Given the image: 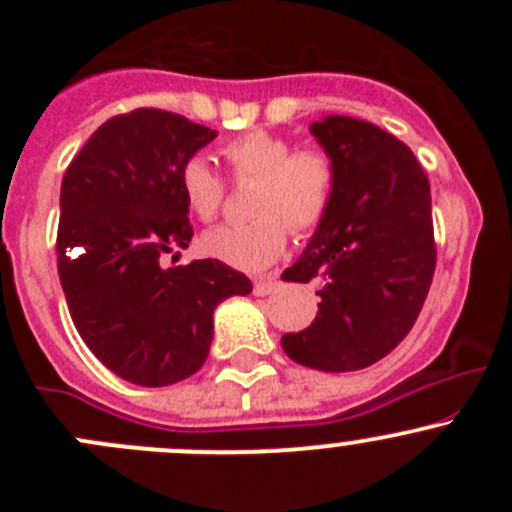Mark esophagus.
Listing matches in <instances>:
<instances>
[{
    "label": "esophagus",
    "mask_w": 512,
    "mask_h": 512,
    "mask_svg": "<svg viewBox=\"0 0 512 512\" xmlns=\"http://www.w3.org/2000/svg\"><path fill=\"white\" fill-rule=\"evenodd\" d=\"M277 287H280V280H277V275H267V277H260V280H255V294H257V297L272 294Z\"/></svg>",
    "instance_id": "obj_1"
}]
</instances>
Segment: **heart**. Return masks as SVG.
<instances>
[{"label": "heart", "instance_id": "b5f03b06", "mask_svg": "<svg viewBox=\"0 0 512 512\" xmlns=\"http://www.w3.org/2000/svg\"><path fill=\"white\" fill-rule=\"evenodd\" d=\"M223 156L237 180H257L252 213L242 225H220L200 240L215 260L240 270H265L285 252L289 228L314 230L334 203L337 165L324 151H297L292 141L267 131L232 138ZM180 188L188 208L200 220H213L225 198V183L213 165L195 156L180 168Z\"/></svg>", "mask_w": 512, "mask_h": 512}]
</instances>
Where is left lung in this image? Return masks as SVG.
<instances>
[{
    "label": "left lung",
    "mask_w": 512,
    "mask_h": 512,
    "mask_svg": "<svg viewBox=\"0 0 512 512\" xmlns=\"http://www.w3.org/2000/svg\"><path fill=\"white\" fill-rule=\"evenodd\" d=\"M337 165L327 218L285 282H319V312L282 337L292 361L356 371L411 332L436 270L431 185L409 146L369 121L327 116L309 126Z\"/></svg>",
    "instance_id": "1"
}]
</instances>
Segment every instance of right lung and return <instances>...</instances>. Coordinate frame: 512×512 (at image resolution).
<instances>
[{"mask_svg": "<svg viewBox=\"0 0 512 512\" xmlns=\"http://www.w3.org/2000/svg\"><path fill=\"white\" fill-rule=\"evenodd\" d=\"M218 136L160 108L96 128L61 180L59 280L71 319L103 366L138 386L193 376L213 312L252 282L220 260L163 267L193 237L180 168Z\"/></svg>", "mask_w": 512, "mask_h": 512, "instance_id": "obj_1", "label": "right lung"}]
</instances>
